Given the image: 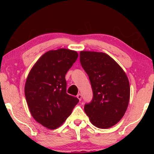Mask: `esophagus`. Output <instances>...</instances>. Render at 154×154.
<instances>
[{"mask_svg":"<svg viewBox=\"0 0 154 154\" xmlns=\"http://www.w3.org/2000/svg\"><path fill=\"white\" fill-rule=\"evenodd\" d=\"M77 98L79 99L80 101H81V99H82V95H81V94H77Z\"/></svg>","mask_w":154,"mask_h":154,"instance_id":"esophagus-1","label":"esophagus"}]
</instances>
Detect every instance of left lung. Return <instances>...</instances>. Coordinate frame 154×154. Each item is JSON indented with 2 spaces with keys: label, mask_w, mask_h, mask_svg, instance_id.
<instances>
[{
  "label": "left lung",
  "mask_w": 154,
  "mask_h": 154,
  "mask_svg": "<svg viewBox=\"0 0 154 154\" xmlns=\"http://www.w3.org/2000/svg\"><path fill=\"white\" fill-rule=\"evenodd\" d=\"M81 66L89 76L93 97L84 110L97 128L106 129L119 123L127 110L130 83L125 71L104 52L81 51Z\"/></svg>",
  "instance_id": "8db88e82"
}]
</instances>
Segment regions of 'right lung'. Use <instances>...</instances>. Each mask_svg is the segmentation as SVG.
Instances as JSON below:
<instances>
[{
  "mask_svg": "<svg viewBox=\"0 0 154 154\" xmlns=\"http://www.w3.org/2000/svg\"><path fill=\"white\" fill-rule=\"evenodd\" d=\"M78 56L77 52L65 48L50 50L38 59L27 76L24 94L29 111L48 129L62 125L79 102L66 93L65 79Z\"/></svg>",
  "mask_w": 154,
  "mask_h": 154,
  "instance_id": "obj_1",
  "label": "right lung"
}]
</instances>
